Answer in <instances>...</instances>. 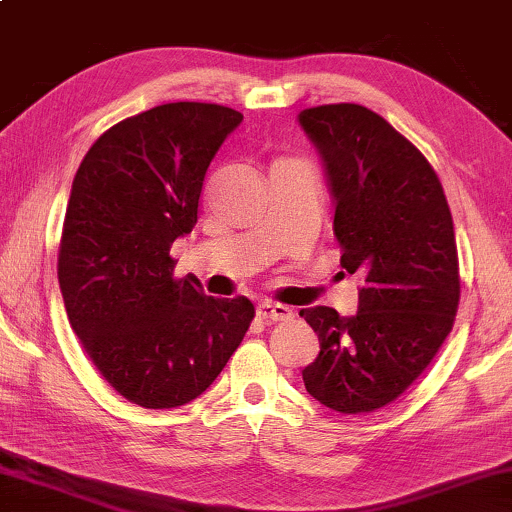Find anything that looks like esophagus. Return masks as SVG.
I'll return each mask as SVG.
<instances>
[{
  "label": "esophagus",
  "instance_id": "1",
  "mask_svg": "<svg viewBox=\"0 0 512 512\" xmlns=\"http://www.w3.org/2000/svg\"><path fill=\"white\" fill-rule=\"evenodd\" d=\"M257 317L262 319H269V322H282V319H289L292 317V308H287V305H280V303H257Z\"/></svg>",
  "mask_w": 512,
  "mask_h": 512
}]
</instances>
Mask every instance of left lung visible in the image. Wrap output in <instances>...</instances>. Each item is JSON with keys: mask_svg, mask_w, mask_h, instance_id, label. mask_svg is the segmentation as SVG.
Instances as JSON below:
<instances>
[{"mask_svg": "<svg viewBox=\"0 0 512 512\" xmlns=\"http://www.w3.org/2000/svg\"><path fill=\"white\" fill-rule=\"evenodd\" d=\"M299 124L322 160L342 269L365 280L352 317L326 305L299 312L319 338L303 384L324 407L368 414L400 398L453 329L451 209L432 165L377 112L319 105Z\"/></svg>", "mask_w": 512, "mask_h": 512, "instance_id": "obj_1", "label": "left lung"}]
</instances>
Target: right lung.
Returning a JSON list of instances; mask_svg holds the SVG:
<instances>
[{
	"mask_svg": "<svg viewBox=\"0 0 512 512\" xmlns=\"http://www.w3.org/2000/svg\"><path fill=\"white\" fill-rule=\"evenodd\" d=\"M243 114L165 103L119 121L75 172L59 243L73 331L114 391L144 409L202 395L241 345L255 308L172 276V243L193 232L213 156Z\"/></svg>",
	"mask_w": 512,
	"mask_h": 512,
	"instance_id": "1",
	"label": "right lung"
}]
</instances>
